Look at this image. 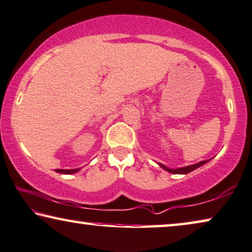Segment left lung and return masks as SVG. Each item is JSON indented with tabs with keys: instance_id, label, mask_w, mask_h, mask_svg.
<instances>
[{
	"instance_id": "obj_1",
	"label": "left lung",
	"mask_w": 252,
	"mask_h": 252,
	"mask_svg": "<svg viewBox=\"0 0 252 252\" xmlns=\"http://www.w3.org/2000/svg\"><path fill=\"white\" fill-rule=\"evenodd\" d=\"M210 160H211V158H210ZM210 160L201 161V162H197V163H195V164L187 165V166H183V168H176V169L168 168V166H165L164 164H162V163H158V164L160 165L162 169H164L165 171H168V172H170V173H175V175H186V173H189V172H192L193 170H195V169H197V168H200L201 165L205 164V163L209 162Z\"/></svg>"
}]
</instances>
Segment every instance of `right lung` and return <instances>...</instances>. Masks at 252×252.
Returning a JSON list of instances; mask_svg holds the SVG:
<instances>
[{"mask_svg": "<svg viewBox=\"0 0 252 252\" xmlns=\"http://www.w3.org/2000/svg\"><path fill=\"white\" fill-rule=\"evenodd\" d=\"M81 168L77 169H56L55 171L58 173H63V175H72V173H75L77 171H80Z\"/></svg>", "mask_w": 252, "mask_h": 252, "instance_id": "add662e5", "label": "right lung"}]
</instances>
